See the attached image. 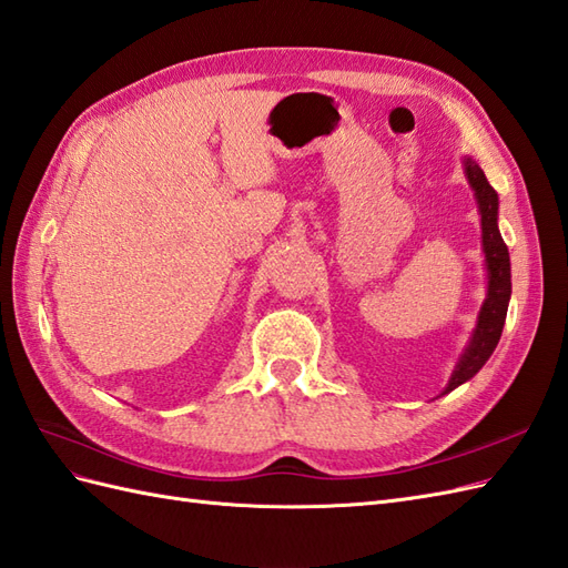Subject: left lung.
<instances>
[{
    "label": "left lung",
    "instance_id": "1",
    "mask_svg": "<svg viewBox=\"0 0 568 568\" xmlns=\"http://www.w3.org/2000/svg\"><path fill=\"white\" fill-rule=\"evenodd\" d=\"M464 174L475 193V203L480 212V229H483V253H485V270H487V294L480 305L475 329L466 348L458 356L452 377L442 394H449L456 387H462L493 356V351L499 344V336L507 322L509 298H511V260L509 248L499 234V195L489 186L480 164L473 158H464Z\"/></svg>",
    "mask_w": 568,
    "mask_h": 568
}]
</instances>
